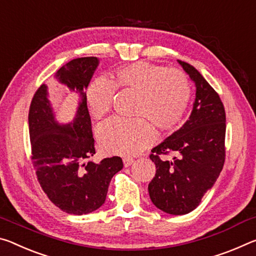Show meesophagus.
Wrapping results in <instances>:
<instances>
[{"label": "esophagus", "mask_w": 256, "mask_h": 256, "mask_svg": "<svg viewBox=\"0 0 256 256\" xmlns=\"http://www.w3.org/2000/svg\"><path fill=\"white\" fill-rule=\"evenodd\" d=\"M134 163V158H124V166H130Z\"/></svg>", "instance_id": "obj_1"}]
</instances>
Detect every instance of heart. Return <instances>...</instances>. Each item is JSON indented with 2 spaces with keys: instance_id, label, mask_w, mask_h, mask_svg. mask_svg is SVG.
Returning <instances> with one entry per match:
<instances>
[{
  "instance_id": "b5f03b06",
  "label": "heart",
  "mask_w": 256,
  "mask_h": 256,
  "mask_svg": "<svg viewBox=\"0 0 256 256\" xmlns=\"http://www.w3.org/2000/svg\"><path fill=\"white\" fill-rule=\"evenodd\" d=\"M116 87L137 93L135 114L145 116L164 130L179 122L190 98V82L182 71L140 62L120 70L116 84L103 76L90 82L86 100L94 118L110 112ZM98 137L108 152L132 156L152 143L156 132L142 116L132 120L114 116L98 126Z\"/></svg>"
}]
</instances>
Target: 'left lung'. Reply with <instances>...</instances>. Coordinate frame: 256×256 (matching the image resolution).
Returning <instances> with one entry per match:
<instances>
[{
	"instance_id": "8db88e82",
	"label": "left lung",
	"mask_w": 256,
	"mask_h": 256,
	"mask_svg": "<svg viewBox=\"0 0 256 256\" xmlns=\"http://www.w3.org/2000/svg\"><path fill=\"white\" fill-rule=\"evenodd\" d=\"M195 84L196 98L190 118L178 130L152 148L156 174L148 184L150 200L161 211L187 214L198 206L224 168L226 112L216 92L194 66L178 60ZM172 152L171 162L160 154Z\"/></svg>"
}]
</instances>
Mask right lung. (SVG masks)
I'll use <instances>...</instances> for the list:
<instances>
[{
	"instance_id": "1",
	"label": "right lung",
	"mask_w": 256,
	"mask_h": 256,
	"mask_svg": "<svg viewBox=\"0 0 256 256\" xmlns=\"http://www.w3.org/2000/svg\"><path fill=\"white\" fill-rule=\"evenodd\" d=\"M95 56L74 58L56 71L58 82L78 94L72 121L56 119L48 100V86L34 95L28 114L32 160L42 188L54 205L70 214H87L106 202L113 176L122 169L121 158L112 156L95 163L92 122L86 90L98 66Z\"/></svg>"
}]
</instances>
